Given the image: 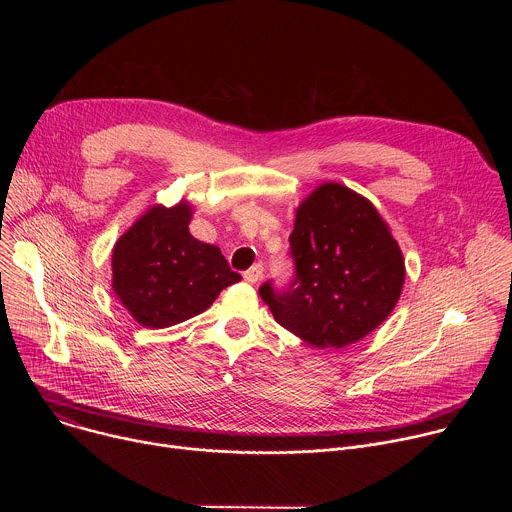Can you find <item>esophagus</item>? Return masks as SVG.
Instances as JSON below:
<instances>
[{"mask_svg": "<svg viewBox=\"0 0 512 512\" xmlns=\"http://www.w3.org/2000/svg\"><path fill=\"white\" fill-rule=\"evenodd\" d=\"M243 277H245V281H249V283H257V281L263 277V265H261V263H255L253 267H249V269L243 273Z\"/></svg>", "mask_w": 512, "mask_h": 512, "instance_id": "esophagus-1", "label": "esophagus"}]
</instances>
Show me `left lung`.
I'll return each mask as SVG.
<instances>
[{"label":"left lung","instance_id":"8db88e82","mask_svg":"<svg viewBox=\"0 0 512 512\" xmlns=\"http://www.w3.org/2000/svg\"><path fill=\"white\" fill-rule=\"evenodd\" d=\"M294 277L259 287L273 318L316 348H342L373 332L393 312L405 263L377 208L340 184L302 202L289 235Z\"/></svg>","mask_w":512,"mask_h":512}]
</instances>
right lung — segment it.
<instances>
[{
    "mask_svg": "<svg viewBox=\"0 0 512 512\" xmlns=\"http://www.w3.org/2000/svg\"><path fill=\"white\" fill-rule=\"evenodd\" d=\"M192 210L154 206L115 243L113 291L145 328H168L204 312L241 279L221 249L196 241Z\"/></svg>",
    "mask_w": 512,
    "mask_h": 512,
    "instance_id": "obj_1",
    "label": "right lung"
}]
</instances>
